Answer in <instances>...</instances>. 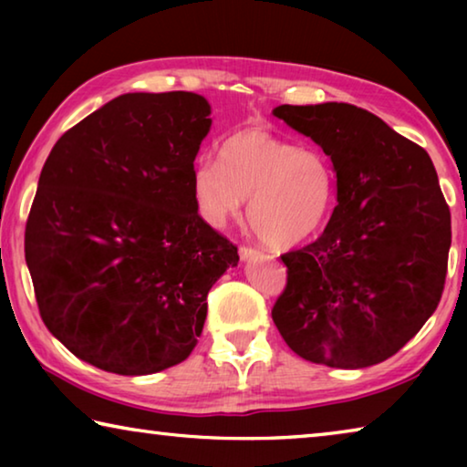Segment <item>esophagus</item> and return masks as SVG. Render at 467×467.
Wrapping results in <instances>:
<instances>
[{"instance_id": "1", "label": "esophagus", "mask_w": 467, "mask_h": 467, "mask_svg": "<svg viewBox=\"0 0 467 467\" xmlns=\"http://www.w3.org/2000/svg\"><path fill=\"white\" fill-rule=\"evenodd\" d=\"M259 253H262V251L255 249V247H249V244H241V247H239L241 259H253V257H257Z\"/></svg>"}]
</instances>
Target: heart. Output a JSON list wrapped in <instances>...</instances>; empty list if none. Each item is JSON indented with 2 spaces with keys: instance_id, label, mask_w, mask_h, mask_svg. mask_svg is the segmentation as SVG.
Wrapping results in <instances>:
<instances>
[{
  "instance_id": "1",
  "label": "heart",
  "mask_w": 467,
  "mask_h": 467,
  "mask_svg": "<svg viewBox=\"0 0 467 467\" xmlns=\"http://www.w3.org/2000/svg\"><path fill=\"white\" fill-rule=\"evenodd\" d=\"M218 156L220 162L202 158L192 171L195 210L210 226L239 218L243 200H249L253 233L272 247H295L327 220L336 172L319 150L247 128L231 133Z\"/></svg>"
}]
</instances>
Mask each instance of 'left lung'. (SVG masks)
Segmentation results:
<instances>
[{"label": "left lung", "mask_w": 467, "mask_h": 467, "mask_svg": "<svg viewBox=\"0 0 467 467\" xmlns=\"http://www.w3.org/2000/svg\"><path fill=\"white\" fill-rule=\"evenodd\" d=\"M274 115L323 148L337 177L326 231L284 253L272 319L300 358L365 368L393 357L437 309L451 214L422 146L346 102L280 105Z\"/></svg>", "instance_id": "8db88e82"}]
</instances>
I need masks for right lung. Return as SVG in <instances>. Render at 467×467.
Masks as SVG:
<instances>
[{"instance_id":"right-lung-1","label":"right lung","mask_w":467,"mask_h":467,"mask_svg":"<svg viewBox=\"0 0 467 467\" xmlns=\"http://www.w3.org/2000/svg\"><path fill=\"white\" fill-rule=\"evenodd\" d=\"M208 115L193 92L121 94L63 133L41 171L25 233L38 313L109 373L183 362L212 284L239 262L192 195Z\"/></svg>"}]
</instances>
